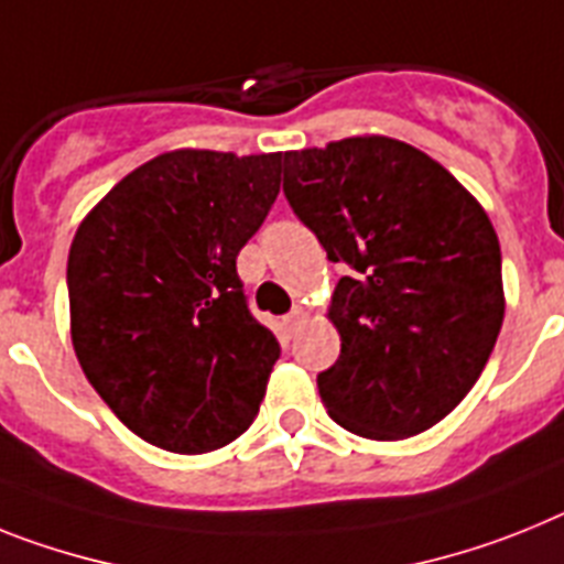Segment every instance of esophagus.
<instances>
[{"instance_id": "1", "label": "esophagus", "mask_w": 564, "mask_h": 564, "mask_svg": "<svg viewBox=\"0 0 564 564\" xmlns=\"http://www.w3.org/2000/svg\"><path fill=\"white\" fill-rule=\"evenodd\" d=\"M306 321H310V310H304V306H295V310H292L290 315L283 318V326H286V333L295 335L297 329L306 324Z\"/></svg>"}]
</instances>
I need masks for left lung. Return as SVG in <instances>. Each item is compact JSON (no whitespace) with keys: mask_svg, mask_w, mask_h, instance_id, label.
Returning <instances> with one entry per match:
<instances>
[{"mask_svg":"<svg viewBox=\"0 0 564 564\" xmlns=\"http://www.w3.org/2000/svg\"><path fill=\"white\" fill-rule=\"evenodd\" d=\"M283 192L333 263L326 318L338 361L318 376L326 413L372 442H401L451 415L505 318L499 238L442 163L384 134L283 154Z\"/></svg>","mask_w":564,"mask_h":564,"instance_id":"obj_1","label":"left lung"}]
</instances>
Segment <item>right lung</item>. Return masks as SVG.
Returning a JSON list of instances; mask_svg holds the SVG:
<instances>
[{
    "label": "right lung",
    "mask_w": 564,
    "mask_h": 564,
    "mask_svg": "<svg viewBox=\"0 0 564 564\" xmlns=\"http://www.w3.org/2000/svg\"><path fill=\"white\" fill-rule=\"evenodd\" d=\"M283 151L174 149L111 188L68 252L70 344L143 442L197 456L235 442L281 355L249 315L238 252L281 192Z\"/></svg>",
    "instance_id": "obj_1"
}]
</instances>
